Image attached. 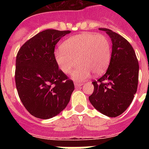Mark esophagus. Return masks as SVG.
Here are the masks:
<instances>
[{"instance_id":"1","label":"esophagus","mask_w":149,"mask_h":149,"mask_svg":"<svg viewBox=\"0 0 149 149\" xmlns=\"http://www.w3.org/2000/svg\"><path fill=\"white\" fill-rule=\"evenodd\" d=\"M82 85H83V84H80V83H75L74 84V86L76 88H79Z\"/></svg>"}]
</instances>
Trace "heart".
<instances>
[{
  "label": "heart",
  "instance_id": "obj_1",
  "mask_svg": "<svg viewBox=\"0 0 149 149\" xmlns=\"http://www.w3.org/2000/svg\"><path fill=\"white\" fill-rule=\"evenodd\" d=\"M111 56V47L108 38L101 34L90 32L78 34L67 38L55 52L58 67L65 74H70L77 65H80L72 73L76 81H84L91 76L103 74L107 69Z\"/></svg>",
  "mask_w": 149,
  "mask_h": 149
}]
</instances>
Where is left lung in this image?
Returning <instances> with one entry per match:
<instances>
[{
  "label": "left lung",
  "instance_id": "1",
  "mask_svg": "<svg viewBox=\"0 0 149 149\" xmlns=\"http://www.w3.org/2000/svg\"><path fill=\"white\" fill-rule=\"evenodd\" d=\"M99 29L111 38L112 53L106 73L93 82L94 90L89 100L99 112L115 118L127 110L136 93L139 62L134 49L125 38L110 29Z\"/></svg>",
  "mask_w": 149,
  "mask_h": 149
}]
</instances>
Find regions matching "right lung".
<instances>
[{
	"instance_id": "right-lung-1",
	"label": "right lung",
	"mask_w": 149,
	"mask_h": 149,
	"mask_svg": "<svg viewBox=\"0 0 149 149\" xmlns=\"http://www.w3.org/2000/svg\"><path fill=\"white\" fill-rule=\"evenodd\" d=\"M70 31L47 29L27 41L16 57L15 83L26 110L36 118L49 119L66 107L74 84L58 69L54 49Z\"/></svg>"
}]
</instances>
